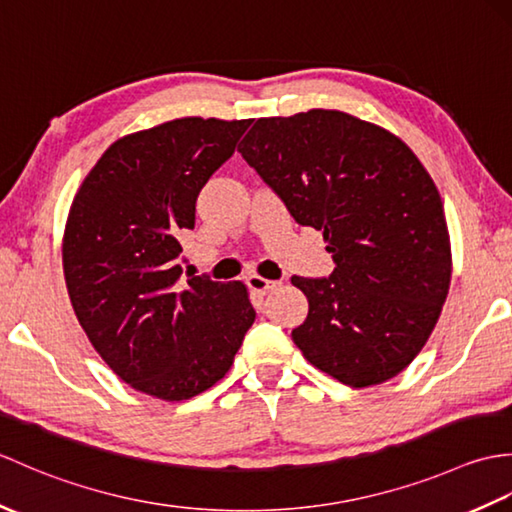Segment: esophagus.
Here are the masks:
<instances>
[{
    "instance_id": "34e87169",
    "label": "esophagus",
    "mask_w": 512,
    "mask_h": 512,
    "mask_svg": "<svg viewBox=\"0 0 512 512\" xmlns=\"http://www.w3.org/2000/svg\"><path fill=\"white\" fill-rule=\"evenodd\" d=\"M246 284H248L250 290L259 292V295H266V292L277 288V281H270V279H264V277H259V275H248L246 277Z\"/></svg>"
}]
</instances>
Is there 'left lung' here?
Listing matches in <instances>:
<instances>
[{"label":"left lung","mask_w":512,"mask_h":512,"mask_svg":"<svg viewBox=\"0 0 512 512\" xmlns=\"http://www.w3.org/2000/svg\"><path fill=\"white\" fill-rule=\"evenodd\" d=\"M239 154L292 220L323 233L330 277H292L308 317L292 341L350 387L385 383L427 343L447 299L451 246L440 193L413 151L345 112L259 118Z\"/></svg>","instance_id":"obj_1"}]
</instances>
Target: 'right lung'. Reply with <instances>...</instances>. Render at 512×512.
Listing matches in <instances>:
<instances>
[{
    "label": "right lung",
    "instance_id": "1",
    "mask_svg": "<svg viewBox=\"0 0 512 512\" xmlns=\"http://www.w3.org/2000/svg\"><path fill=\"white\" fill-rule=\"evenodd\" d=\"M250 121L178 118L125 136L74 195L65 286L94 350L127 385L187 400L224 378L255 321L239 281L182 279L180 235Z\"/></svg>",
    "mask_w": 512,
    "mask_h": 512
}]
</instances>
